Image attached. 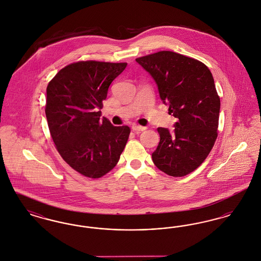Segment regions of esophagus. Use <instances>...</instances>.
<instances>
[{"instance_id":"obj_1","label":"esophagus","mask_w":261,"mask_h":261,"mask_svg":"<svg viewBox=\"0 0 261 261\" xmlns=\"http://www.w3.org/2000/svg\"><path fill=\"white\" fill-rule=\"evenodd\" d=\"M132 130H133L134 132L144 131V130H146V127H143V126H140V125L134 124L132 125Z\"/></svg>"}]
</instances>
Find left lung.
<instances>
[{
    "instance_id": "left-lung-1",
    "label": "left lung",
    "mask_w": 261,
    "mask_h": 261,
    "mask_svg": "<svg viewBox=\"0 0 261 261\" xmlns=\"http://www.w3.org/2000/svg\"><path fill=\"white\" fill-rule=\"evenodd\" d=\"M155 81L163 103L177 118L173 132L158 128L151 158L162 172L183 177L204 162L217 138L220 99L208 67L198 60L162 50L136 59Z\"/></svg>"
}]
</instances>
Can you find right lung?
Segmentation results:
<instances>
[{"instance_id":"right-lung-1","label":"right lung","mask_w":261,"mask_h":261,"mask_svg":"<svg viewBox=\"0 0 261 261\" xmlns=\"http://www.w3.org/2000/svg\"><path fill=\"white\" fill-rule=\"evenodd\" d=\"M126 62L86 61L66 65L47 87L46 117L63 161L89 178H100L117 164L128 141V126L100 117L102 100Z\"/></svg>"}]
</instances>
